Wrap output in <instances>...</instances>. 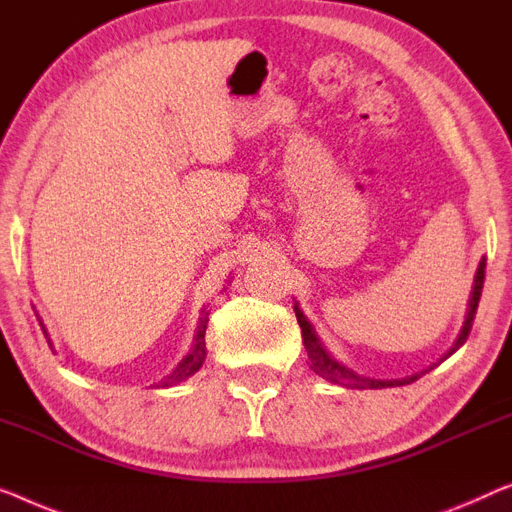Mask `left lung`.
I'll use <instances>...</instances> for the list:
<instances>
[{
    "mask_svg": "<svg viewBox=\"0 0 512 512\" xmlns=\"http://www.w3.org/2000/svg\"><path fill=\"white\" fill-rule=\"evenodd\" d=\"M483 282H485V257L480 259L478 271H476V276H474V289H471L469 305H467V315H464L462 331H460V335H457L455 347L444 358L451 356L455 349H460L464 342H467L471 326H474V317H476V310H478L480 294H483ZM294 312H296V322H299V326H301L303 345H305V352H308L310 368L315 370L319 377L333 381V384L345 386V388H388V386L411 384V381H416L418 377L423 375V372H421V375H411V377H404V379H370V377L358 375V372H354L352 368H347V365H342L340 361H335V358L329 352H326V347L322 345V340L317 338V333H315V329H312V324L308 322V317H305L303 312H301L299 303L294 305Z\"/></svg>",
    "mask_w": 512,
    "mask_h": 512,
    "instance_id": "1",
    "label": "left lung"
}]
</instances>
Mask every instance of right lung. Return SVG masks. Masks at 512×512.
<instances>
[{"label": "right lung", "instance_id": "add662e5", "mask_svg": "<svg viewBox=\"0 0 512 512\" xmlns=\"http://www.w3.org/2000/svg\"><path fill=\"white\" fill-rule=\"evenodd\" d=\"M209 312H202L200 317V326H197V333H195V342H193V349H190L188 356L183 358V361L177 365V368L172 370V375H167L163 381H160V386L167 388V386H174L179 384V381L188 379L190 375H195L197 370L202 368L204 363V356H207V345H204V333H207V322H209ZM41 329L45 333V338H48V331H45V326L41 322ZM50 342V340H48ZM52 347V345H50Z\"/></svg>", "mask_w": 512, "mask_h": 512}]
</instances>
